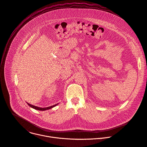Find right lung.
Here are the masks:
<instances>
[{
	"label": "right lung",
	"mask_w": 147,
	"mask_h": 147,
	"mask_svg": "<svg viewBox=\"0 0 147 147\" xmlns=\"http://www.w3.org/2000/svg\"><path fill=\"white\" fill-rule=\"evenodd\" d=\"M27 104H28L29 106H30L31 107H32L33 109H36V110H38V111H46V110H48V109H50L53 108V107H55V106H57V105H58V103H57V104H55V105H53V106H51L47 107H37V106H34V105L29 104V103H27Z\"/></svg>",
	"instance_id": "obj_1"
}]
</instances>
